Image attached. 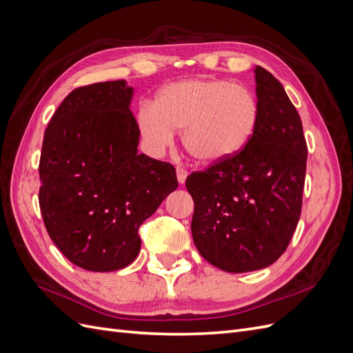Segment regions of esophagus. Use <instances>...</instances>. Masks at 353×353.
Returning a JSON list of instances; mask_svg holds the SVG:
<instances>
[{"label": "esophagus", "mask_w": 353, "mask_h": 353, "mask_svg": "<svg viewBox=\"0 0 353 353\" xmlns=\"http://www.w3.org/2000/svg\"><path fill=\"white\" fill-rule=\"evenodd\" d=\"M187 176H188L187 169H184L183 166H176V178H178V183H179V184H184Z\"/></svg>", "instance_id": "34e87169"}]
</instances>
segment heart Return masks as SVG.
<instances>
[{"instance_id": "obj_1", "label": "heart", "mask_w": 353, "mask_h": 353, "mask_svg": "<svg viewBox=\"0 0 353 353\" xmlns=\"http://www.w3.org/2000/svg\"><path fill=\"white\" fill-rule=\"evenodd\" d=\"M259 101L243 85L225 79H187L169 83L141 105L137 126L145 147L160 154L183 132L187 153L203 165L239 156L259 125Z\"/></svg>"}]
</instances>
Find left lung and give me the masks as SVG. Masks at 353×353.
Returning <instances> with one entry per match:
<instances>
[{
	"mask_svg": "<svg viewBox=\"0 0 353 353\" xmlns=\"http://www.w3.org/2000/svg\"><path fill=\"white\" fill-rule=\"evenodd\" d=\"M254 81L261 114L250 144L185 181L199 253L234 274L266 268L285 252L301 218L306 174L301 116L268 70L256 66Z\"/></svg>",
	"mask_w": 353,
	"mask_h": 353,
	"instance_id": "1",
	"label": "left lung"
}]
</instances>
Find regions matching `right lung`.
Returning <instances> with one entry per match:
<instances>
[{
  "instance_id": "obj_1",
  "label": "right lung",
  "mask_w": 353,
  "mask_h": 353,
  "mask_svg": "<svg viewBox=\"0 0 353 353\" xmlns=\"http://www.w3.org/2000/svg\"><path fill=\"white\" fill-rule=\"evenodd\" d=\"M126 81L73 90L44 134L39 208L57 249L82 270L135 261L138 228L178 187L175 168L138 154L140 132Z\"/></svg>"
}]
</instances>
